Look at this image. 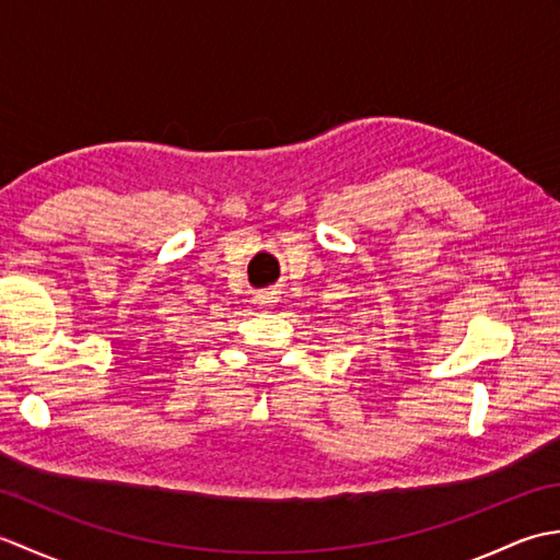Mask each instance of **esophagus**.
Segmentation results:
<instances>
[{
  "label": "esophagus",
  "mask_w": 560,
  "mask_h": 560,
  "mask_svg": "<svg viewBox=\"0 0 560 560\" xmlns=\"http://www.w3.org/2000/svg\"><path fill=\"white\" fill-rule=\"evenodd\" d=\"M255 303H257V307H265V311H267V307H271L273 303H277V293H273V291H261V293L255 295Z\"/></svg>",
  "instance_id": "1"
}]
</instances>
